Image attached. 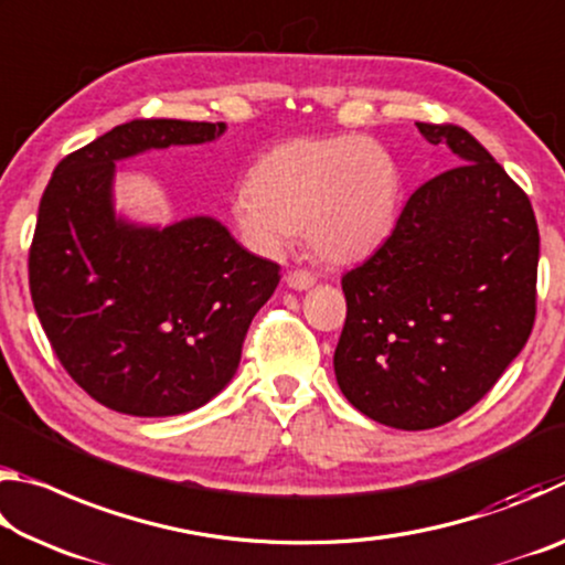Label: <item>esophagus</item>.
<instances>
[{"mask_svg":"<svg viewBox=\"0 0 565 565\" xmlns=\"http://www.w3.org/2000/svg\"><path fill=\"white\" fill-rule=\"evenodd\" d=\"M313 284H317L313 274L303 271V269H296V271L286 274V286H289V289H294V291H306V289H311Z\"/></svg>","mask_w":565,"mask_h":565,"instance_id":"1","label":"esophagus"}]
</instances>
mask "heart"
<instances>
[{"label": "heart", "instance_id": "1", "mask_svg": "<svg viewBox=\"0 0 565 565\" xmlns=\"http://www.w3.org/2000/svg\"><path fill=\"white\" fill-rule=\"evenodd\" d=\"M401 194L391 151L369 137L291 139L256 161L232 199V222L262 256L289 252L296 232L329 264H356L386 242Z\"/></svg>", "mask_w": 565, "mask_h": 565}]
</instances>
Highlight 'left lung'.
Returning a JSON list of instances; mask_svg holds the SVG:
<instances>
[{
  "instance_id": "1",
  "label": "left lung",
  "mask_w": 565,
  "mask_h": 565,
  "mask_svg": "<svg viewBox=\"0 0 565 565\" xmlns=\"http://www.w3.org/2000/svg\"><path fill=\"white\" fill-rule=\"evenodd\" d=\"M458 167L418 186L396 228L341 279L333 371L363 416L404 431L478 404L535 319L539 224L529 196L461 127L416 124Z\"/></svg>"
}]
</instances>
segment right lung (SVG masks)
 I'll use <instances>...</instances> for the list:
<instances>
[{
	"label": "right lung",
	"mask_w": 565,
	"mask_h": 565,
	"mask_svg": "<svg viewBox=\"0 0 565 565\" xmlns=\"http://www.w3.org/2000/svg\"><path fill=\"white\" fill-rule=\"evenodd\" d=\"M224 121L134 119L56 164L30 252L34 311L76 384L129 416H179L234 379L279 264L214 216L167 226L117 212V164L151 149L206 145Z\"/></svg>",
	"instance_id": "1"
}]
</instances>
